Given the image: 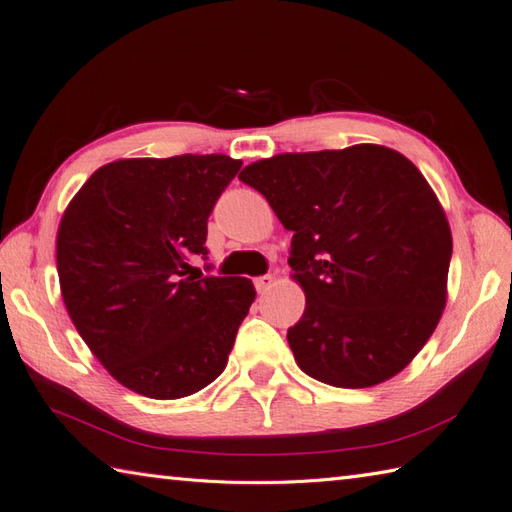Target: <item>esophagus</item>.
<instances>
[{
	"mask_svg": "<svg viewBox=\"0 0 512 512\" xmlns=\"http://www.w3.org/2000/svg\"><path fill=\"white\" fill-rule=\"evenodd\" d=\"M271 282H274V276H269V274L258 276V278L254 280V287H256L258 293H263V291H267V289L271 287Z\"/></svg>",
	"mask_w": 512,
	"mask_h": 512,
	"instance_id": "34e87169",
	"label": "esophagus"
}]
</instances>
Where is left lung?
<instances>
[{
	"instance_id": "1",
	"label": "left lung",
	"mask_w": 512,
	"mask_h": 512,
	"mask_svg": "<svg viewBox=\"0 0 512 512\" xmlns=\"http://www.w3.org/2000/svg\"><path fill=\"white\" fill-rule=\"evenodd\" d=\"M293 232L306 293L287 331L298 366L335 388H370L410 363L447 302L451 230L420 170L392 149L285 153L238 175Z\"/></svg>"
}]
</instances>
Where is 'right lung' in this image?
<instances>
[{
  "label": "right lung",
  "mask_w": 512,
  "mask_h": 512,
  "mask_svg": "<svg viewBox=\"0 0 512 512\" xmlns=\"http://www.w3.org/2000/svg\"><path fill=\"white\" fill-rule=\"evenodd\" d=\"M227 155L138 157L98 168L56 236L61 293L76 331L124 388L181 399L227 366L252 280L188 276L208 258V219L241 170Z\"/></svg>",
  "instance_id": "add662e5"
}]
</instances>
